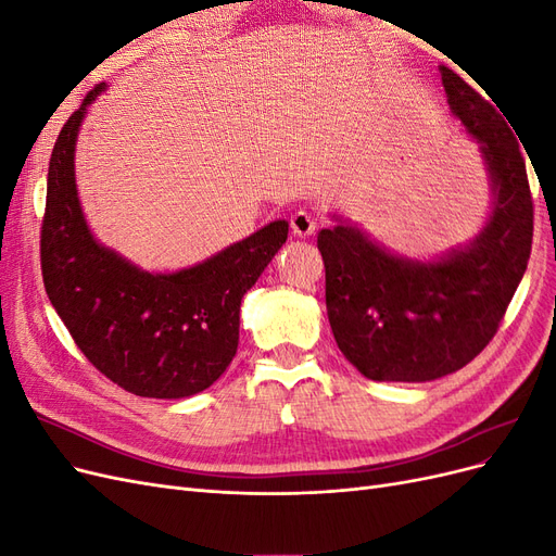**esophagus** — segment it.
I'll return each mask as SVG.
<instances>
[{"label": "esophagus", "instance_id": "obj_1", "mask_svg": "<svg viewBox=\"0 0 556 556\" xmlns=\"http://www.w3.org/2000/svg\"><path fill=\"white\" fill-rule=\"evenodd\" d=\"M290 225H292V231L296 233V237H301V239L311 237V233L317 229L315 217H313L311 213H306V211H296V213L292 215Z\"/></svg>", "mask_w": 556, "mask_h": 556}]
</instances>
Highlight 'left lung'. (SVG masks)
I'll return each instance as SVG.
<instances>
[{"label":"left lung","mask_w":556,"mask_h":556,"mask_svg":"<svg viewBox=\"0 0 556 556\" xmlns=\"http://www.w3.org/2000/svg\"><path fill=\"white\" fill-rule=\"evenodd\" d=\"M441 78L450 111L478 143L490 176L492 206L478 237L413 260L336 213V225L317 233L333 339L368 380L427 382L476 359L494 339L531 255L525 150L457 72L441 66Z\"/></svg>","instance_id":"left-lung-1"}]
</instances>
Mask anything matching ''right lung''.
<instances>
[{
    "mask_svg": "<svg viewBox=\"0 0 556 556\" xmlns=\"http://www.w3.org/2000/svg\"><path fill=\"white\" fill-rule=\"evenodd\" d=\"M99 83L66 121L48 164L41 271L50 304L94 368L148 399H185L220 378L239 348L243 294L288 241L274 220L172 274L143 271L94 239L76 190V139Z\"/></svg>",
    "mask_w": 556,
    "mask_h": 556,
    "instance_id": "obj_1",
    "label": "right lung"
}]
</instances>
